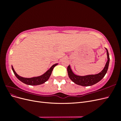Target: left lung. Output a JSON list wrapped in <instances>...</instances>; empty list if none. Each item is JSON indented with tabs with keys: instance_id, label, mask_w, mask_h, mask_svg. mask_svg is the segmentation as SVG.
I'll list each match as a JSON object with an SVG mask.
<instances>
[{
	"instance_id": "1",
	"label": "left lung",
	"mask_w": 121,
	"mask_h": 121,
	"mask_svg": "<svg viewBox=\"0 0 121 121\" xmlns=\"http://www.w3.org/2000/svg\"><path fill=\"white\" fill-rule=\"evenodd\" d=\"M105 49L107 50V52L108 61L105 64V65L104 69H103V70L97 74L90 75L85 76H80L76 75L73 73L70 68V66L69 65L68 67L67 71L69 78H70L72 81L76 84H77V85H81L82 86H91L97 83L99 81H100L104 77L106 73H107L109 63V53L108 49L107 48Z\"/></svg>"
}]
</instances>
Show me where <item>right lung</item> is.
Listing matches in <instances>:
<instances>
[{
    "label": "right lung",
    "instance_id": "obj_1",
    "mask_svg": "<svg viewBox=\"0 0 121 121\" xmlns=\"http://www.w3.org/2000/svg\"><path fill=\"white\" fill-rule=\"evenodd\" d=\"M57 65V64L53 65L43 75L39 77H36L31 78H23L20 76L19 75H18L16 73V72L14 71L13 66H12V69L13 72L14 74L16 76V77L19 80H20L21 82H22L23 83L26 84H27V85H40V84H42L44 83H45L46 81H47V80H48L51 74H52V73L53 68L56 67Z\"/></svg>",
    "mask_w": 121,
    "mask_h": 121
}]
</instances>
